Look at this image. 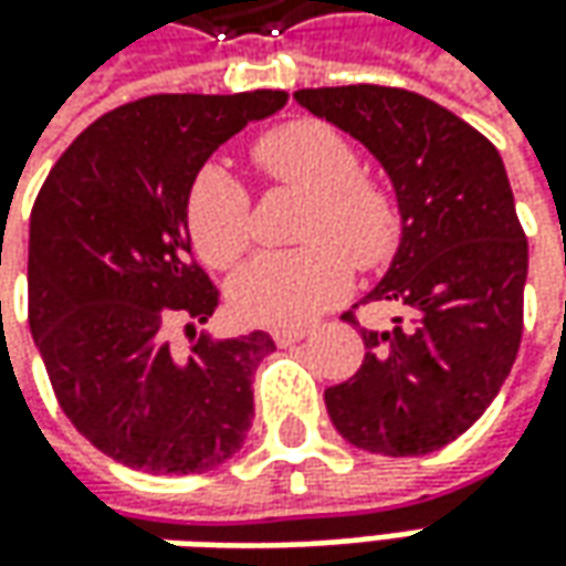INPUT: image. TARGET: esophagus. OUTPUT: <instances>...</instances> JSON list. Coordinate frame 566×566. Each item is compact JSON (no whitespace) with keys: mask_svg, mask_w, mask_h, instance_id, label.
I'll list each match as a JSON object with an SVG mask.
<instances>
[{"mask_svg":"<svg viewBox=\"0 0 566 566\" xmlns=\"http://www.w3.org/2000/svg\"><path fill=\"white\" fill-rule=\"evenodd\" d=\"M310 335V328H275L272 332V338H275V344H294V342H303Z\"/></svg>","mask_w":566,"mask_h":566,"instance_id":"obj_1","label":"esophagus"}]
</instances>
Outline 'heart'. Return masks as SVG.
I'll return each mask as SVG.
<instances>
[{
    "instance_id": "b5f03b06",
    "label": "heart",
    "mask_w": 566,
    "mask_h": 566,
    "mask_svg": "<svg viewBox=\"0 0 566 566\" xmlns=\"http://www.w3.org/2000/svg\"><path fill=\"white\" fill-rule=\"evenodd\" d=\"M253 163L275 185L310 206L303 241L287 253H260L234 275L231 301L260 325H301L338 303L350 287V261L381 265L398 247V209L388 190L360 175V156L335 127L301 118L272 127L253 147ZM187 231L197 253L216 269L234 265L250 247V197L222 166L197 171L187 190Z\"/></svg>"
}]
</instances>
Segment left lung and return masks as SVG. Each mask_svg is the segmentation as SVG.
Returning a JSON list of instances; mask_svg holds the SVG:
<instances>
[{
    "mask_svg": "<svg viewBox=\"0 0 566 566\" xmlns=\"http://www.w3.org/2000/svg\"><path fill=\"white\" fill-rule=\"evenodd\" d=\"M294 99L354 140L391 178L395 260L363 301L395 303L366 357L325 388L335 429L369 454L417 458L463 436L507 379L523 335L530 247L497 149L454 112L398 87L297 90ZM342 319L354 322V313Z\"/></svg>",
    "mask_w": 566,
    "mask_h": 566,
    "instance_id": "1",
    "label": "left lung"
}]
</instances>
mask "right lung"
I'll use <instances>...</instances> for the list:
<instances>
[{
	"label": "right lung",
	"instance_id": "add662e5",
	"mask_svg": "<svg viewBox=\"0 0 566 566\" xmlns=\"http://www.w3.org/2000/svg\"><path fill=\"white\" fill-rule=\"evenodd\" d=\"M284 90L159 93L106 112L52 166L30 212V332L71 426L106 458L190 476L234 458L275 342L197 335L219 291L193 263L187 190ZM185 324L191 344H170Z\"/></svg>",
	"mask_w": 566,
	"mask_h": 566
}]
</instances>
